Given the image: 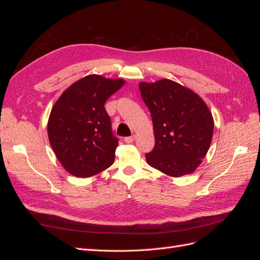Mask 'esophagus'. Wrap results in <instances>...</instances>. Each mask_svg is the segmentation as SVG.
<instances>
[{
    "label": "esophagus",
    "instance_id": "esophagus-1",
    "mask_svg": "<svg viewBox=\"0 0 260 260\" xmlns=\"http://www.w3.org/2000/svg\"><path fill=\"white\" fill-rule=\"evenodd\" d=\"M135 139H136V136H131V137L124 138V139H123V141H124L125 143H132L133 141H135Z\"/></svg>",
    "mask_w": 260,
    "mask_h": 260
}]
</instances>
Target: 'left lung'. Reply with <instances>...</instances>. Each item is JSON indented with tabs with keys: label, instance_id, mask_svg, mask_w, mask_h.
<instances>
[{
	"label": "left lung",
	"instance_id": "left-lung-1",
	"mask_svg": "<svg viewBox=\"0 0 260 260\" xmlns=\"http://www.w3.org/2000/svg\"><path fill=\"white\" fill-rule=\"evenodd\" d=\"M151 112L155 146L145 154L149 166L170 177H182L200 166L214 133V118L198 94L169 79L140 82Z\"/></svg>",
	"mask_w": 260,
	"mask_h": 260
}]
</instances>
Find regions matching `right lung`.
<instances>
[{
	"label": "right lung",
	"instance_id": "add662e5",
	"mask_svg": "<svg viewBox=\"0 0 260 260\" xmlns=\"http://www.w3.org/2000/svg\"><path fill=\"white\" fill-rule=\"evenodd\" d=\"M123 84L122 79L89 75L70 85L54 104L49 140L69 174L88 178L113 165L118 139L104 104Z\"/></svg>",
	"mask_w": 260,
	"mask_h": 260
}]
</instances>
